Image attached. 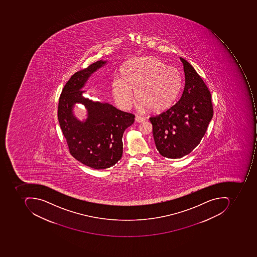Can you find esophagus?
Here are the masks:
<instances>
[{
  "label": "esophagus",
  "instance_id": "esophagus-1",
  "mask_svg": "<svg viewBox=\"0 0 257 257\" xmlns=\"http://www.w3.org/2000/svg\"><path fill=\"white\" fill-rule=\"evenodd\" d=\"M135 120L138 122H145L146 119H145V117H142V116H137L136 117H135Z\"/></svg>",
  "mask_w": 257,
  "mask_h": 257
}]
</instances>
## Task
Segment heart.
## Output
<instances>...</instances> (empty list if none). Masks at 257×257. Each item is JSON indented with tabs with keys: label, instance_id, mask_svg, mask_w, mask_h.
Wrapping results in <instances>:
<instances>
[{
	"label": "heart",
	"instance_id": "heart-1",
	"mask_svg": "<svg viewBox=\"0 0 257 257\" xmlns=\"http://www.w3.org/2000/svg\"><path fill=\"white\" fill-rule=\"evenodd\" d=\"M181 86L179 70L153 57L130 61L122 67V77L116 76L112 83L113 96L121 108L131 107L135 90L139 109L154 112L166 110L173 104Z\"/></svg>",
	"mask_w": 257,
	"mask_h": 257
}]
</instances>
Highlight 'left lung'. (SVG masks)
I'll return each instance as SVG.
<instances>
[{"label": "left lung", "instance_id": "obj_1", "mask_svg": "<svg viewBox=\"0 0 257 257\" xmlns=\"http://www.w3.org/2000/svg\"><path fill=\"white\" fill-rule=\"evenodd\" d=\"M180 59L185 74L180 97L169 109L150 118L157 149L171 159L183 158L199 145L213 116L208 87L193 66Z\"/></svg>", "mask_w": 257, "mask_h": 257}]
</instances>
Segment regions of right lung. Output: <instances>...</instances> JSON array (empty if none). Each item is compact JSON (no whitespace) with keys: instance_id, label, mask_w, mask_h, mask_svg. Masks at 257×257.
<instances>
[{"instance_id":"obj_1","label":"right lung","mask_w":257,"mask_h":257,"mask_svg":"<svg viewBox=\"0 0 257 257\" xmlns=\"http://www.w3.org/2000/svg\"><path fill=\"white\" fill-rule=\"evenodd\" d=\"M99 60L76 72L64 86L59 98L58 119L71 155L93 169H106L116 165L122 155V135L135 122V115L116 109L106 102L83 96L82 89L92 74L106 66ZM76 104L86 108L82 121L73 114Z\"/></svg>"}]
</instances>
